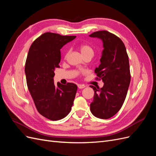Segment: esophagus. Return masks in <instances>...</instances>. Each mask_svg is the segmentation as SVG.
<instances>
[{
    "label": "esophagus",
    "mask_w": 156,
    "mask_h": 156,
    "mask_svg": "<svg viewBox=\"0 0 156 156\" xmlns=\"http://www.w3.org/2000/svg\"><path fill=\"white\" fill-rule=\"evenodd\" d=\"M78 88L79 89H83L84 88H85V86L84 85H83V84H78Z\"/></svg>",
    "instance_id": "obj_1"
}]
</instances>
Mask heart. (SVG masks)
<instances>
[{
  "label": "heart",
  "instance_id": "obj_1",
  "mask_svg": "<svg viewBox=\"0 0 156 156\" xmlns=\"http://www.w3.org/2000/svg\"><path fill=\"white\" fill-rule=\"evenodd\" d=\"M80 50H81V53L83 55H94V49L92 48L90 45H89L88 44H82L81 45H80ZM69 51L66 53V57L67 55L69 54Z\"/></svg>",
  "mask_w": 156,
  "mask_h": 156
}]
</instances>
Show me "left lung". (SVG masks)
I'll return each mask as SVG.
<instances>
[{"instance_id": "8db88e82", "label": "left lung", "mask_w": 156, "mask_h": 156, "mask_svg": "<svg viewBox=\"0 0 156 156\" xmlns=\"http://www.w3.org/2000/svg\"><path fill=\"white\" fill-rule=\"evenodd\" d=\"M103 41L101 64L95 69L98 77L104 85L101 88L90 86L94 91L90 111L99 119H108L116 115L125 101L131 81L129 58L123 41L107 30L90 35Z\"/></svg>"}]
</instances>
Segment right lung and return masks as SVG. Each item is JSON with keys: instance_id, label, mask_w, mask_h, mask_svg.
I'll list each match as a JSON object with an SVG mask.
<instances>
[{"instance_id": "1", "label": "right lung", "mask_w": 156, "mask_h": 156, "mask_svg": "<svg viewBox=\"0 0 156 156\" xmlns=\"http://www.w3.org/2000/svg\"><path fill=\"white\" fill-rule=\"evenodd\" d=\"M75 37L45 32L33 41L28 53L25 68L28 88L37 111L51 120L64 119L73 104L77 86L71 83L55 86L53 77L60 67V49Z\"/></svg>"}]
</instances>
